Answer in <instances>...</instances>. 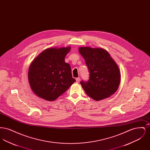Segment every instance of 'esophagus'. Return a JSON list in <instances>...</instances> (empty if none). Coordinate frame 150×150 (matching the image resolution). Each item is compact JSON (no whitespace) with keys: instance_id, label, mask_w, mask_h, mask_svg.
<instances>
[{"instance_id":"esophagus-1","label":"esophagus","mask_w":150,"mask_h":150,"mask_svg":"<svg viewBox=\"0 0 150 150\" xmlns=\"http://www.w3.org/2000/svg\"><path fill=\"white\" fill-rule=\"evenodd\" d=\"M76 81L77 83H79L80 81V78L79 77L77 78L76 79Z\"/></svg>"}]
</instances>
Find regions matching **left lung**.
I'll return each mask as SVG.
<instances>
[{"label":"left lung","instance_id":"1","mask_svg":"<svg viewBox=\"0 0 150 150\" xmlns=\"http://www.w3.org/2000/svg\"><path fill=\"white\" fill-rule=\"evenodd\" d=\"M79 52L84 58L89 72V79L80 81L86 94L95 100L114 94L120 85V72L107 50L85 47H80Z\"/></svg>","mask_w":150,"mask_h":150}]
</instances>
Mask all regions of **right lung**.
I'll use <instances>...</instances> for the list:
<instances>
[{
	"label": "right lung",
	"instance_id": "add662e5",
	"mask_svg": "<svg viewBox=\"0 0 150 150\" xmlns=\"http://www.w3.org/2000/svg\"><path fill=\"white\" fill-rule=\"evenodd\" d=\"M70 48H47L31 62L28 72L29 84L39 97L54 100L76 81L72 78L70 65L64 61Z\"/></svg>",
	"mask_w": 150,
	"mask_h": 150
}]
</instances>
